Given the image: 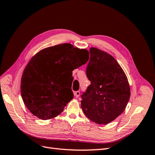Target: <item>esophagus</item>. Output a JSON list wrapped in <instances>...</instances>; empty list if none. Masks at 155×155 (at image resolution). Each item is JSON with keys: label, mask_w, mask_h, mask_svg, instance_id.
<instances>
[{"label": "esophagus", "mask_w": 155, "mask_h": 155, "mask_svg": "<svg viewBox=\"0 0 155 155\" xmlns=\"http://www.w3.org/2000/svg\"><path fill=\"white\" fill-rule=\"evenodd\" d=\"M74 94V96L75 97H78L79 96V95H80V92H79V91H76V92H75Z\"/></svg>", "instance_id": "obj_1"}]
</instances>
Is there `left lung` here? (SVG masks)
<instances>
[{
  "mask_svg": "<svg viewBox=\"0 0 155 155\" xmlns=\"http://www.w3.org/2000/svg\"><path fill=\"white\" fill-rule=\"evenodd\" d=\"M90 53L86 72L91 84L81 95V107L93 122L107 124L125 109L130 86L122 68L111 55L94 47Z\"/></svg>",
  "mask_w": 155,
  "mask_h": 155,
  "instance_id": "obj_1",
  "label": "left lung"
}]
</instances>
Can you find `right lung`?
<instances>
[{
    "label": "right lung",
    "mask_w": 155,
    "mask_h": 155,
    "mask_svg": "<svg viewBox=\"0 0 155 155\" xmlns=\"http://www.w3.org/2000/svg\"><path fill=\"white\" fill-rule=\"evenodd\" d=\"M88 59L87 50L70 43L44 48L33 56L21 81V96L27 109L43 120L61 113L74 98L72 71Z\"/></svg>",
    "instance_id": "right-lung-1"
}]
</instances>
